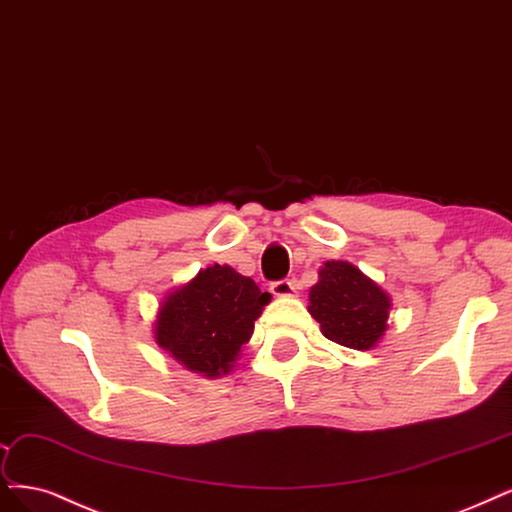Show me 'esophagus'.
Wrapping results in <instances>:
<instances>
[{
	"mask_svg": "<svg viewBox=\"0 0 512 512\" xmlns=\"http://www.w3.org/2000/svg\"><path fill=\"white\" fill-rule=\"evenodd\" d=\"M271 292L275 294V296H292L294 294V284H292V279H277V281H273L271 284Z\"/></svg>",
	"mask_w": 512,
	"mask_h": 512,
	"instance_id": "obj_1",
	"label": "esophagus"
}]
</instances>
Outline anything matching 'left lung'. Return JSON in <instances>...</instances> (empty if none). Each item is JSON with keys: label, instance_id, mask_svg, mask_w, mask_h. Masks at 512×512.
Here are the masks:
<instances>
[{"label": "left lung", "instance_id": "left-lung-1", "mask_svg": "<svg viewBox=\"0 0 512 512\" xmlns=\"http://www.w3.org/2000/svg\"><path fill=\"white\" fill-rule=\"evenodd\" d=\"M309 313L324 337L349 349H370L387 328L390 298L349 262H326L309 292Z\"/></svg>", "mask_w": 512, "mask_h": 512}]
</instances>
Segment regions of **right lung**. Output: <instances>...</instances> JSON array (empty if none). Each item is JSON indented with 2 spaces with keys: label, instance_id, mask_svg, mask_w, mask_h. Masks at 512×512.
I'll list each match as a JSON object with an SVG mask.
<instances>
[{
  "label": "right lung",
  "instance_id": "1",
  "mask_svg": "<svg viewBox=\"0 0 512 512\" xmlns=\"http://www.w3.org/2000/svg\"><path fill=\"white\" fill-rule=\"evenodd\" d=\"M269 301L271 294L260 292L250 277L214 264L167 296L154 328L156 343L195 373L226 375Z\"/></svg>",
  "mask_w": 512,
  "mask_h": 512
}]
</instances>
